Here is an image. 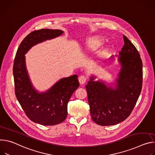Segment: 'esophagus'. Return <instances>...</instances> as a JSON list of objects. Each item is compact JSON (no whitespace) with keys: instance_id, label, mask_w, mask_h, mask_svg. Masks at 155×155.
<instances>
[{"instance_id":"34e87169","label":"esophagus","mask_w":155,"mask_h":155,"mask_svg":"<svg viewBox=\"0 0 155 155\" xmlns=\"http://www.w3.org/2000/svg\"><path fill=\"white\" fill-rule=\"evenodd\" d=\"M87 78L85 76H84V75H82V76H81L79 78V83L81 84H84L85 82L87 81Z\"/></svg>"}]
</instances>
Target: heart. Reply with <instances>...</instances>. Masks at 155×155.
I'll list each match as a JSON object with an SVG mask.
<instances>
[{"label": "heart", "instance_id": "b5f03b06", "mask_svg": "<svg viewBox=\"0 0 155 155\" xmlns=\"http://www.w3.org/2000/svg\"><path fill=\"white\" fill-rule=\"evenodd\" d=\"M101 42L100 39H94L91 42L90 47L92 48H96L101 44Z\"/></svg>", "mask_w": 155, "mask_h": 155}]
</instances>
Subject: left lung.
<instances>
[{
  "instance_id": "1",
  "label": "left lung",
  "mask_w": 155,
  "mask_h": 155,
  "mask_svg": "<svg viewBox=\"0 0 155 155\" xmlns=\"http://www.w3.org/2000/svg\"><path fill=\"white\" fill-rule=\"evenodd\" d=\"M124 45L118 60L122 66L116 89L91 78L85 85L91 115L100 126H112L121 123L132 113L142 87V61L139 51L123 35Z\"/></svg>"
}]
</instances>
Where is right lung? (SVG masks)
<instances>
[{"label":"right lung","instance_id":"1","mask_svg":"<svg viewBox=\"0 0 155 155\" xmlns=\"http://www.w3.org/2000/svg\"><path fill=\"white\" fill-rule=\"evenodd\" d=\"M63 32L49 29L31 32L21 42L13 63L16 98L29 119L44 126H54L64 121L68 114V102L79 85L78 76L61 79L46 92L39 94L30 82L24 55L32 46L59 36Z\"/></svg>","mask_w":155,"mask_h":155}]
</instances>
